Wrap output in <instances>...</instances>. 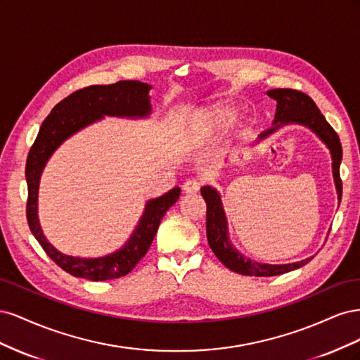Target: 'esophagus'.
<instances>
[{"mask_svg":"<svg viewBox=\"0 0 360 360\" xmlns=\"http://www.w3.org/2000/svg\"><path fill=\"white\" fill-rule=\"evenodd\" d=\"M201 188V181L200 180H186L183 183V192L184 193H197Z\"/></svg>","mask_w":360,"mask_h":360,"instance_id":"34e87169","label":"esophagus"}]
</instances>
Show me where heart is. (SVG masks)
Masks as SVG:
<instances>
[{
	"label": "heart",
	"instance_id": "obj_1",
	"mask_svg": "<svg viewBox=\"0 0 360 360\" xmlns=\"http://www.w3.org/2000/svg\"><path fill=\"white\" fill-rule=\"evenodd\" d=\"M238 117V110L233 105L219 103L209 108L202 115L205 127L210 132H217V130H224L228 126H231L236 118Z\"/></svg>",
	"mask_w": 360,
	"mask_h": 360
}]
</instances>
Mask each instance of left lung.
<instances>
[{
  "label": "left lung",
  "mask_w": 360,
  "mask_h": 360,
  "mask_svg": "<svg viewBox=\"0 0 360 360\" xmlns=\"http://www.w3.org/2000/svg\"><path fill=\"white\" fill-rule=\"evenodd\" d=\"M271 99L276 101V112L274 126L259 134L257 143L269 138L275 134L278 129L287 124H300L311 129L317 135L326 147L329 148L332 156V174L338 193V201H341L342 195V183L340 179V165L342 159V147L336 132L332 126L326 122L324 115L320 112L319 106L311 99L308 94L291 89H275L266 93ZM201 195L207 204V240L214 255L221 263L230 270L245 276H276L284 275L287 271L296 270L304 264H308L312 257L304 258L302 261L288 264H267L258 263L255 259H250L243 254L238 252L230 240L228 234V221L222 205L221 193L212 186H202Z\"/></svg>",
  "instance_id": "8db88e82"
}]
</instances>
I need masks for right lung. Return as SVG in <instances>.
<instances>
[{
	"mask_svg": "<svg viewBox=\"0 0 360 360\" xmlns=\"http://www.w3.org/2000/svg\"><path fill=\"white\" fill-rule=\"evenodd\" d=\"M151 85L141 81H118L111 85H91L78 90L53 106L41 123L34 144L30 148L25 167L28 186L27 221L36 240L49 258L64 271L90 281H106L127 275L138 264L153 242L163 214L177 202L180 188L162 197L148 200L138 225L127 242L112 254L97 258H81L60 252L41 231L37 214L39 184L49 158L64 141L84 127L99 122L105 115L122 118H147L151 114Z\"/></svg>",
	"mask_w": 360,
	"mask_h": 360,
	"instance_id": "1",
	"label": "right lung"
}]
</instances>
